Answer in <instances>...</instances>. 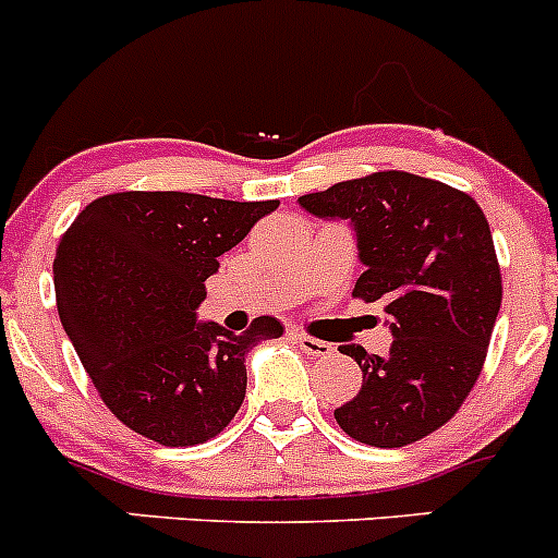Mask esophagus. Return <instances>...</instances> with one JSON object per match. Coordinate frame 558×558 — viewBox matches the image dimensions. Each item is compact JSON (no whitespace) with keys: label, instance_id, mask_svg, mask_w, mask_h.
<instances>
[{"label":"esophagus","instance_id":"obj_1","mask_svg":"<svg viewBox=\"0 0 558 558\" xmlns=\"http://www.w3.org/2000/svg\"><path fill=\"white\" fill-rule=\"evenodd\" d=\"M293 339H295V342H299V348L304 350L306 355H328V353H331V350H333L331 344L323 342V339L306 337V333H301V331H295Z\"/></svg>","mask_w":558,"mask_h":558}]
</instances>
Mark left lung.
Instances as JSON below:
<instances>
[{
	"label": "left lung",
	"instance_id": "obj_1",
	"mask_svg": "<svg viewBox=\"0 0 558 558\" xmlns=\"http://www.w3.org/2000/svg\"><path fill=\"white\" fill-rule=\"evenodd\" d=\"M306 214L348 221L364 274L353 295L380 301L389 353L344 344L362 391L333 411L369 447L418 441L458 413L485 364L501 306L490 225L463 191L411 172H375L299 196Z\"/></svg>",
	"mask_w": 558,
	"mask_h": 558
}]
</instances>
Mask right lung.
<instances>
[{
	"label": "right lung",
	"instance_id": "obj_1",
	"mask_svg": "<svg viewBox=\"0 0 558 558\" xmlns=\"http://www.w3.org/2000/svg\"><path fill=\"white\" fill-rule=\"evenodd\" d=\"M276 208V199L120 191L68 227L54 257L57 310L125 427L163 447H194L232 422L246 397L248 350L284 326L265 315L232 333L196 310L221 254Z\"/></svg>",
	"mask_w": 558,
	"mask_h": 558
}]
</instances>
